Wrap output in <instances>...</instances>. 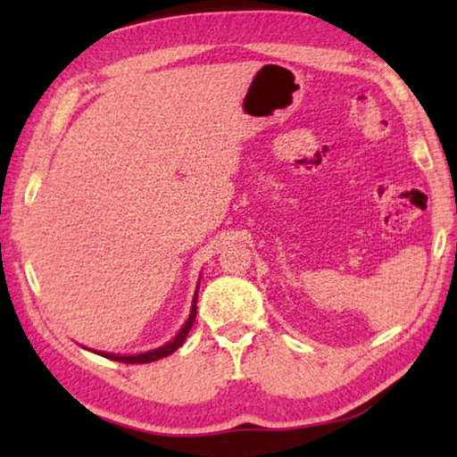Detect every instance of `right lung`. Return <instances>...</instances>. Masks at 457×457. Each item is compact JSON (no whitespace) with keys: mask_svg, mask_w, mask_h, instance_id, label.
Segmentation results:
<instances>
[{"mask_svg":"<svg viewBox=\"0 0 457 457\" xmlns=\"http://www.w3.org/2000/svg\"><path fill=\"white\" fill-rule=\"evenodd\" d=\"M195 314H197V292H195V296H193V304H191V312H189L187 322L183 324V328L177 332V337L173 340H169L167 345L159 346V349L149 351V353H141V354H111V353H98V354H103V357L111 359V361L130 362V365H135V362H153V361H159V359H163V357H169V354L179 349V346L183 345V340L187 338L189 330L193 327V320H195Z\"/></svg>","mask_w":457,"mask_h":457,"instance_id":"obj_1","label":"right lung"}]
</instances>
